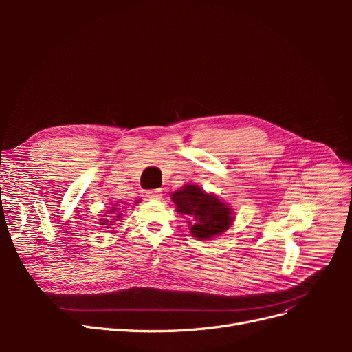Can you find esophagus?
I'll return each mask as SVG.
<instances>
[{
	"label": "esophagus",
	"mask_w": 352,
	"mask_h": 352,
	"mask_svg": "<svg viewBox=\"0 0 352 352\" xmlns=\"http://www.w3.org/2000/svg\"><path fill=\"white\" fill-rule=\"evenodd\" d=\"M145 195H146V198H148V199L157 201V199H162V197H163V190H160V189H150V190H146Z\"/></svg>",
	"instance_id": "obj_1"
}]
</instances>
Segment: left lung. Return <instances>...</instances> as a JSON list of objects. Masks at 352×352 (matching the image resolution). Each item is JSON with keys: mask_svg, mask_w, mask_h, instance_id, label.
Masks as SVG:
<instances>
[{"mask_svg": "<svg viewBox=\"0 0 352 352\" xmlns=\"http://www.w3.org/2000/svg\"><path fill=\"white\" fill-rule=\"evenodd\" d=\"M176 211L189 219L190 233L210 239L225 232L233 220V211L216 195L206 194L197 185H186L172 195Z\"/></svg>", "mask_w": 352, "mask_h": 352, "instance_id": "obj_1", "label": "left lung"}]
</instances>
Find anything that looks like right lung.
<instances>
[{
	"label": "right lung",
	"instance_id": "1",
	"mask_svg": "<svg viewBox=\"0 0 352 352\" xmlns=\"http://www.w3.org/2000/svg\"><path fill=\"white\" fill-rule=\"evenodd\" d=\"M109 212H110V214H113V212H117V208L114 207V208H113V210H110ZM114 217H117V219H120V214H119V216H114ZM107 221H109V220H104V225H105V223H107ZM111 223H113V221H111Z\"/></svg>",
	"mask_w": 352,
	"mask_h": 352
}]
</instances>
